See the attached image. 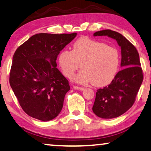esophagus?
<instances>
[{"label":"esophagus","mask_w":151,"mask_h":151,"mask_svg":"<svg viewBox=\"0 0 151 151\" xmlns=\"http://www.w3.org/2000/svg\"><path fill=\"white\" fill-rule=\"evenodd\" d=\"M73 88L75 89L76 90H80V91H82L84 90V88H83V87H78V86H73Z\"/></svg>","instance_id":"1"}]
</instances>
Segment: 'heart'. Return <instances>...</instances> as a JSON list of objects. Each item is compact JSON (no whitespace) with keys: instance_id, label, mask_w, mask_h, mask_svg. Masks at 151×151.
Instances as JSON below:
<instances>
[{"instance_id":"heart-1","label":"heart","mask_w":151,"mask_h":151,"mask_svg":"<svg viewBox=\"0 0 151 151\" xmlns=\"http://www.w3.org/2000/svg\"><path fill=\"white\" fill-rule=\"evenodd\" d=\"M63 75L70 78L80 67L82 70L75 78L81 83L91 82L103 87L109 84L117 73L120 63L118 49L105 42L88 37H81L73 45V50L65 49L59 57Z\"/></svg>"}]
</instances>
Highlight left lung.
Segmentation results:
<instances>
[{"label":"left lung","instance_id":"8db88e82","mask_svg":"<svg viewBox=\"0 0 151 151\" xmlns=\"http://www.w3.org/2000/svg\"><path fill=\"white\" fill-rule=\"evenodd\" d=\"M94 36L107 35L117 41L121 47V66L111 83L99 89L93 105V112L105 119L118 117L132 107L143 81L144 75L136 48L116 31L106 29L97 31Z\"/></svg>","mask_w":151,"mask_h":151}]
</instances>
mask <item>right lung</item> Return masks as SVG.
I'll return each mask as SVG.
<instances>
[{"label": "right lung", "instance_id": "add662e5", "mask_svg": "<svg viewBox=\"0 0 151 151\" xmlns=\"http://www.w3.org/2000/svg\"><path fill=\"white\" fill-rule=\"evenodd\" d=\"M76 33L35 34L13 56L9 83L25 113L42 121L59 115L70 90L68 81L57 68L56 59Z\"/></svg>", "mask_w": 151, "mask_h": 151}]
</instances>
